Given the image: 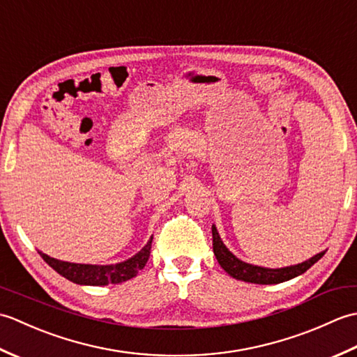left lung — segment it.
I'll list each match as a JSON object with an SVG mask.
<instances>
[{
  "mask_svg": "<svg viewBox=\"0 0 357 357\" xmlns=\"http://www.w3.org/2000/svg\"><path fill=\"white\" fill-rule=\"evenodd\" d=\"M211 234H213V253L219 265L229 273V275L238 280H244V282H252V284H262V285H270V284H280L285 282V280H290L296 276H301L302 273H305L313 264H316L321 257L325 255V252H321L314 255L310 259L290 265V267H282V268H267V267H259V265L247 264L241 261L239 257L234 256L227 245L222 242L221 236H219L216 225H211Z\"/></svg>",
  "mask_w": 357,
  "mask_h": 357,
  "instance_id": "1",
  "label": "left lung"
}]
</instances>
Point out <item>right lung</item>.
<instances>
[{"label":"right lung","instance_id":"right-lung-1","mask_svg":"<svg viewBox=\"0 0 357 357\" xmlns=\"http://www.w3.org/2000/svg\"><path fill=\"white\" fill-rule=\"evenodd\" d=\"M151 239H153V236L150 238V241L139 250L138 253L118 264H107V265L75 264V262L55 259V257H50L43 252H40V255L53 270L59 273L61 276H64L66 279L72 280V282L79 284V285L100 287V285L126 282V280L138 275V271L146 267V264L149 261Z\"/></svg>","mask_w":357,"mask_h":357}]
</instances>
